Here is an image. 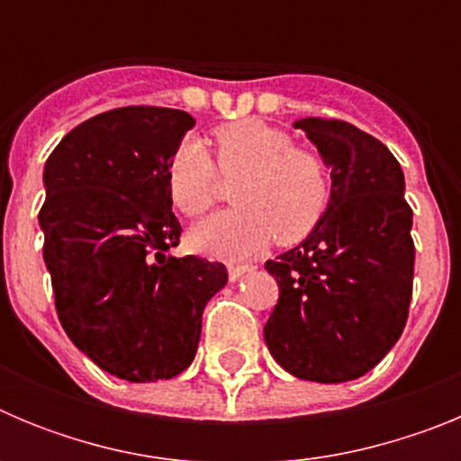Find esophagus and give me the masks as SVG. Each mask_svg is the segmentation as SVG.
<instances>
[{"label":"esophagus","instance_id":"obj_1","mask_svg":"<svg viewBox=\"0 0 461 461\" xmlns=\"http://www.w3.org/2000/svg\"><path fill=\"white\" fill-rule=\"evenodd\" d=\"M249 266H228V279L230 281H238L244 272H249Z\"/></svg>","mask_w":461,"mask_h":461}]
</instances>
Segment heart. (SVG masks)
Segmentation results:
<instances>
[{
	"mask_svg": "<svg viewBox=\"0 0 461 461\" xmlns=\"http://www.w3.org/2000/svg\"><path fill=\"white\" fill-rule=\"evenodd\" d=\"M217 164L233 189L238 207L207 219L191 230L203 254L238 260L266 249L303 242L316 230L330 205V177L323 158L293 148V138L266 122L240 120L214 131ZM175 207L186 217H203L217 203V173L198 140H185L166 175Z\"/></svg>",
	"mask_w": 461,
	"mask_h": 461,
	"instance_id": "1",
	"label": "heart"
}]
</instances>
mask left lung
<instances>
[{"label": "left lung", "mask_w": 461, "mask_h": 461, "mask_svg": "<svg viewBox=\"0 0 461 461\" xmlns=\"http://www.w3.org/2000/svg\"><path fill=\"white\" fill-rule=\"evenodd\" d=\"M330 168V205L309 238L267 260L279 300L263 337L304 381L360 378L397 344L413 293V212L404 173L381 140L341 120L304 117Z\"/></svg>", "instance_id": "left-lung-1"}]
</instances>
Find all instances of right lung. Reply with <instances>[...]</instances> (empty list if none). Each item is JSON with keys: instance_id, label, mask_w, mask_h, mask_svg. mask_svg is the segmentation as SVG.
<instances>
[{"instance_id": "obj_1", "label": "right lung", "mask_w": 461, "mask_h": 461, "mask_svg": "<svg viewBox=\"0 0 461 461\" xmlns=\"http://www.w3.org/2000/svg\"><path fill=\"white\" fill-rule=\"evenodd\" d=\"M195 124L185 110L126 105L78 124L43 168V260L68 339L104 372L152 383L185 372L203 309L228 272L170 256L182 226L166 175Z\"/></svg>"}]
</instances>
